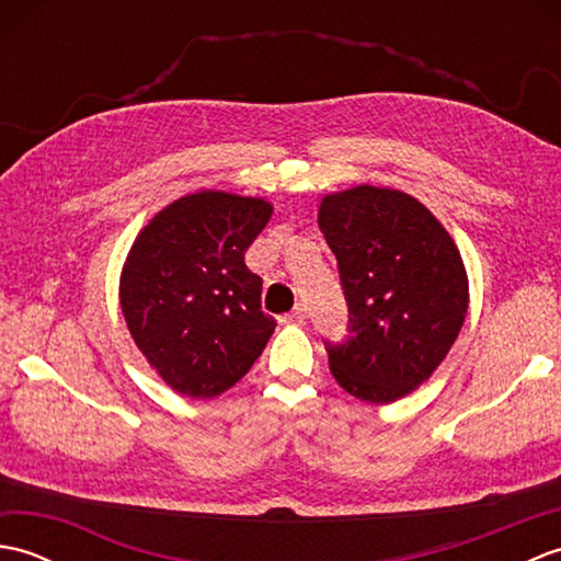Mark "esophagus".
Segmentation results:
<instances>
[{
	"label": "esophagus",
	"instance_id": "1",
	"mask_svg": "<svg viewBox=\"0 0 561 561\" xmlns=\"http://www.w3.org/2000/svg\"><path fill=\"white\" fill-rule=\"evenodd\" d=\"M284 323H294V325H304L306 323V306L299 304L294 308V311L284 318Z\"/></svg>",
	"mask_w": 561,
	"mask_h": 561
}]
</instances>
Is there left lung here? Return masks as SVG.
Wrapping results in <instances>:
<instances>
[{
    "mask_svg": "<svg viewBox=\"0 0 561 561\" xmlns=\"http://www.w3.org/2000/svg\"><path fill=\"white\" fill-rule=\"evenodd\" d=\"M318 226L350 306V340L328 344L332 376L371 404L410 396L446 359L468 313L456 241L420 199L374 185L325 195Z\"/></svg>",
    "mask_w": 561,
    "mask_h": 561,
    "instance_id": "obj_1",
    "label": "left lung"
}]
</instances>
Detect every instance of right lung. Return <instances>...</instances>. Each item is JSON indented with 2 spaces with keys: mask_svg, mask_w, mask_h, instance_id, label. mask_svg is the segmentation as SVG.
<instances>
[{
  "mask_svg": "<svg viewBox=\"0 0 561 561\" xmlns=\"http://www.w3.org/2000/svg\"><path fill=\"white\" fill-rule=\"evenodd\" d=\"M272 205L221 190L171 202L139 231L121 274V308L149 366L185 398L209 400L241 380L272 337L262 279L245 250Z\"/></svg>",
  "mask_w": 561,
  "mask_h": 561,
  "instance_id": "obj_1",
  "label": "right lung"
}]
</instances>
